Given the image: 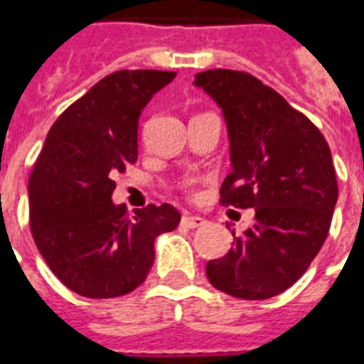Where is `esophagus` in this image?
<instances>
[{"label": "esophagus", "instance_id": "34e87169", "mask_svg": "<svg viewBox=\"0 0 364 364\" xmlns=\"http://www.w3.org/2000/svg\"><path fill=\"white\" fill-rule=\"evenodd\" d=\"M183 225H187V228H191V230H195V228H200V225H204V218L200 216H193V214H183L181 218Z\"/></svg>", "mask_w": 364, "mask_h": 364}]
</instances>
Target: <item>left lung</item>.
Here are the masks:
<instances>
[{"label": "left lung", "instance_id": "obj_1", "mask_svg": "<svg viewBox=\"0 0 364 364\" xmlns=\"http://www.w3.org/2000/svg\"><path fill=\"white\" fill-rule=\"evenodd\" d=\"M223 109L233 171L222 183L220 204L255 208V223L233 233V249L208 260L210 284L231 297L262 301L297 282L322 249L338 179L324 134L282 94L250 73H196Z\"/></svg>", "mask_w": 364, "mask_h": 364}]
</instances>
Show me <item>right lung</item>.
I'll return each instance as SVG.
<instances>
[{
	"mask_svg": "<svg viewBox=\"0 0 364 364\" xmlns=\"http://www.w3.org/2000/svg\"><path fill=\"white\" fill-rule=\"evenodd\" d=\"M173 71L121 69L73 102L53 123L28 179L31 233L46 264L88 299L127 295L146 279L156 237L181 214L148 204L115 206V173L136 161L139 117Z\"/></svg>",
	"mask_w": 364,
	"mask_h": 364,
	"instance_id": "1",
	"label": "right lung"
}]
</instances>
